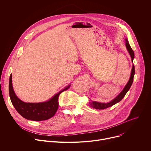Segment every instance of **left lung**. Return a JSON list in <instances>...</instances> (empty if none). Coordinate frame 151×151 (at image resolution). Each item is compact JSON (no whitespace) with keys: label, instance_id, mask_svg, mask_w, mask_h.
Instances as JSON below:
<instances>
[{"label":"left lung","instance_id":"1","mask_svg":"<svg viewBox=\"0 0 151 151\" xmlns=\"http://www.w3.org/2000/svg\"><path fill=\"white\" fill-rule=\"evenodd\" d=\"M125 41H126V48L127 49V51L129 53V55H130V57L132 58V61L133 63V59L134 58V52L132 50V49L131 48L130 44L129 43L128 39L127 38H125ZM134 73H135V70H134V64L133 65L132 68V71H131V74H130V78L129 80V81L127 82V83L126 84V85L125 86V87H124V88L123 89L122 91L119 93V95L118 96H116L114 99H112L111 101H110L109 102H107V103H101V102H96V101H92L90 100L88 102V105L90 108H95L96 109H104L105 108H107L108 107L112 106V105L116 104V103L119 102V101H121L122 100V99L124 97V96L126 95V94L127 93V92L129 91L133 82V78H134Z\"/></svg>","mask_w":151,"mask_h":151}]
</instances>
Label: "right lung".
I'll return each instance as SVG.
<instances>
[{
  "label": "right lung",
  "mask_w": 151,
  "mask_h": 151,
  "mask_svg": "<svg viewBox=\"0 0 151 151\" xmlns=\"http://www.w3.org/2000/svg\"><path fill=\"white\" fill-rule=\"evenodd\" d=\"M68 85L49 100L39 103H27L22 101L16 95L12 86V74L9 77V93L11 101L17 111L25 119L32 121H43L52 117L58 108V97L64 90L70 87Z\"/></svg>",
  "instance_id": "1"
}]
</instances>
